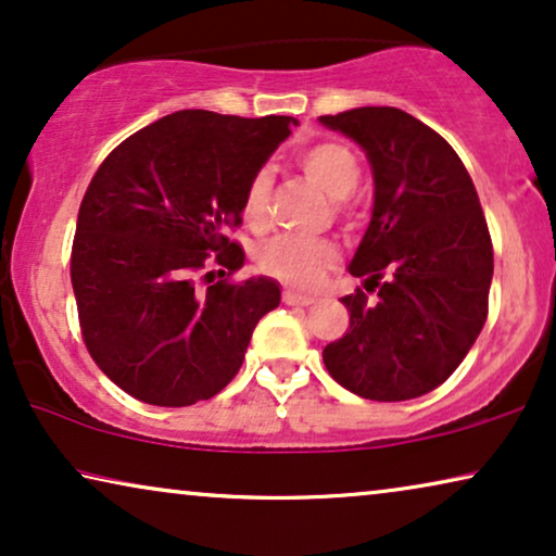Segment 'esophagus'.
I'll use <instances>...</instances> for the list:
<instances>
[{"instance_id": "1", "label": "esophagus", "mask_w": 556, "mask_h": 556, "mask_svg": "<svg viewBox=\"0 0 556 556\" xmlns=\"http://www.w3.org/2000/svg\"><path fill=\"white\" fill-rule=\"evenodd\" d=\"M283 303H288V306H311L314 303V299L311 295H299L293 291H286L283 293Z\"/></svg>"}]
</instances>
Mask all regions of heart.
<instances>
[{"instance_id":"obj_1","label":"heart","mask_w":556,"mask_h":556,"mask_svg":"<svg viewBox=\"0 0 556 556\" xmlns=\"http://www.w3.org/2000/svg\"><path fill=\"white\" fill-rule=\"evenodd\" d=\"M301 169L311 181H316L333 200H344L359 187L362 166L339 141H316L299 154ZM268 202H270V174L257 172L250 179L242 197V217L253 230H263L268 225ZM261 270L265 276L280 280V283L299 288V291H314L321 283L324 273L339 263V250L326 240H299V238H276L263 248Z\"/></svg>"}]
</instances>
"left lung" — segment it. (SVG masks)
Instances as JSON below:
<instances>
[{
	"instance_id": "8db88e82",
	"label": "left lung",
	"mask_w": 556,
	"mask_h": 556,
	"mask_svg": "<svg viewBox=\"0 0 556 556\" xmlns=\"http://www.w3.org/2000/svg\"><path fill=\"white\" fill-rule=\"evenodd\" d=\"M321 124L359 143L375 172V212L349 265L364 291L341 299L352 324L324 364L364 400L422 397L458 369L489 316L493 245L473 179L443 136L400 109L364 105Z\"/></svg>"
}]
</instances>
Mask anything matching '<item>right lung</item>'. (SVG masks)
Listing matches in <instances>:
<instances>
[{
  "instance_id": "right-lung-1",
  "label": "right lung",
  "mask_w": 556,
  "mask_h": 556,
  "mask_svg": "<svg viewBox=\"0 0 556 556\" xmlns=\"http://www.w3.org/2000/svg\"><path fill=\"white\" fill-rule=\"evenodd\" d=\"M295 124L177 111L98 166L80 202L71 280L88 354L131 397L187 407L238 375L280 291L270 278L232 280L245 250L225 230L242 225L250 179Z\"/></svg>"
}]
</instances>
